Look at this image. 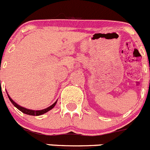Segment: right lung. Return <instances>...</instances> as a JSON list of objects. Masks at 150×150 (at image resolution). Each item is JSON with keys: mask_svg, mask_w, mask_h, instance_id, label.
Here are the masks:
<instances>
[{"mask_svg": "<svg viewBox=\"0 0 150 150\" xmlns=\"http://www.w3.org/2000/svg\"><path fill=\"white\" fill-rule=\"evenodd\" d=\"M7 96H8V98H9V99L10 100V101L12 102V104L15 106V107H16L18 110H19L20 111H21L22 112L24 113V114H26V115H34V116H38V115H41L44 114V113L47 112H49L50 110H51L52 109L54 108V107L55 106L56 103H57V100H56L55 102H54V103H53L52 105H51L50 107H47V108L46 109H43V110H29V109H26L25 108V107H21V106H20V105H18V103H15V101H14L13 100H12V98H10V96L8 95L7 93Z\"/></svg>", "mask_w": 150, "mask_h": 150, "instance_id": "add662e5", "label": "right lung"}]
</instances>
